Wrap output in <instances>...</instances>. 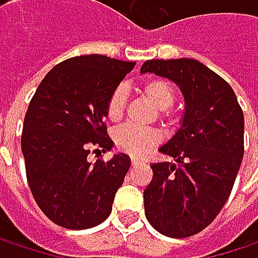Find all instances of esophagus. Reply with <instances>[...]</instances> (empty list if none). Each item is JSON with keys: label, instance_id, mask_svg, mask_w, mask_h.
<instances>
[{"label": "esophagus", "instance_id": "34e87169", "mask_svg": "<svg viewBox=\"0 0 258 258\" xmlns=\"http://www.w3.org/2000/svg\"><path fill=\"white\" fill-rule=\"evenodd\" d=\"M140 164H143V160L136 158V157H133V158H131V166H140Z\"/></svg>", "mask_w": 258, "mask_h": 258}]
</instances>
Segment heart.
Instances as JSON below:
<instances>
[{
  "instance_id": "obj_1",
  "label": "heart",
  "mask_w": 258,
  "mask_h": 258,
  "mask_svg": "<svg viewBox=\"0 0 258 258\" xmlns=\"http://www.w3.org/2000/svg\"><path fill=\"white\" fill-rule=\"evenodd\" d=\"M140 92L160 109V115L164 121H172L173 113L170 104L175 100V88L170 82L164 79H149L142 83ZM127 106V91L124 86H116L106 103V116L112 122L121 121ZM115 145L119 151H124L130 155L140 157L145 155L151 148L160 142V134L154 128H140L134 125H124L116 130Z\"/></svg>"
}]
</instances>
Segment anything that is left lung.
I'll return each instance as SVG.
<instances>
[{"label":"left lung","instance_id":"8db88e82","mask_svg":"<svg viewBox=\"0 0 258 258\" xmlns=\"http://www.w3.org/2000/svg\"><path fill=\"white\" fill-rule=\"evenodd\" d=\"M148 72L179 86L185 113L160 148L178 164H151L145 215L157 232L182 239L206 229L232 192L243 157V112L232 86L196 59H151L140 69Z\"/></svg>","mask_w":258,"mask_h":258}]
</instances>
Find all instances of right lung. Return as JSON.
Masks as SVG:
<instances>
[{"label":"right lung","mask_w":258,"mask_h":258,"mask_svg":"<svg viewBox=\"0 0 258 258\" xmlns=\"http://www.w3.org/2000/svg\"><path fill=\"white\" fill-rule=\"evenodd\" d=\"M134 66L104 55L69 58L44 76L29 101L21 142L26 179L38 208L61 227L91 229L112 212L130 157L119 152L91 163L88 155L112 149L106 103Z\"/></svg>","instance_id":"1"}]
</instances>
